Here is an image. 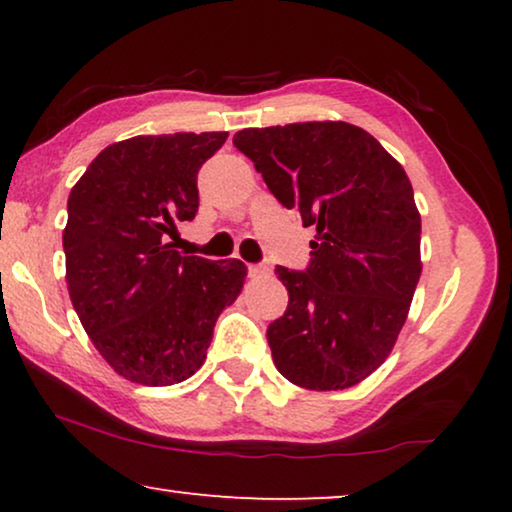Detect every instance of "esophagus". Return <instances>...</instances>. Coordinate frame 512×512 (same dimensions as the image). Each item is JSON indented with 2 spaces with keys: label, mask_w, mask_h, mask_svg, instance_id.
<instances>
[{
  "label": "esophagus",
  "mask_w": 512,
  "mask_h": 512,
  "mask_svg": "<svg viewBox=\"0 0 512 512\" xmlns=\"http://www.w3.org/2000/svg\"><path fill=\"white\" fill-rule=\"evenodd\" d=\"M268 275V268H265V265H261V263H256V265H249V277H265Z\"/></svg>",
  "instance_id": "obj_1"
}]
</instances>
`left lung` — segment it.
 <instances>
[{"instance_id":"left-lung-1","label":"left lung","mask_w":512,"mask_h":512,"mask_svg":"<svg viewBox=\"0 0 512 512\" xmlns=\"http://www.w3.org/2000/svg\"><path fill=\"white\" fill-rule=\"evenodd\" d=\"M233 144L270 193L317 228L310 268L277 265L289 307L268 326L272 361L303 389L354 387L391 354L422 275L408 174L345 121L247 128Z\"/></svg>"}]
</instances>
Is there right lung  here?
Segmentation results:
<instances>
[{"label":"right lung","mask_w":512,"mask_h":512,"mask_svg":"<svg viewBox=\"0 0 512 512\" xmlns=\"http://www.w3.org/2000/svg\"><path fill=\"white\" fill-rule=\"evenodd\" d=\"M228 132L139 135L104 149L67 200V289L88 338L125 380L184 382L240 296L237 258L181 256L170 237L198 212V170Z\"/></svg>","instance_id":"1"}]
</instances>
